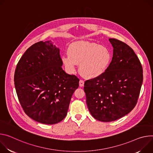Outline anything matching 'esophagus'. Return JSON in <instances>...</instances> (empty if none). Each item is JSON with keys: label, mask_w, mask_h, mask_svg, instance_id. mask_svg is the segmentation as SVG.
I'll return each mask as SVG.
<instances>
[{"label": "esophagus", "mask_w": 153, "mask_h": 153, "mask_svg": "<svg viewBox=\"0 0 153 153\" xmlns=\"http://www.w3.org/2000/svg\"><path fill=\"white\" fill-rule=\"evenodd\" d=\"M84 81L83 80H80L79 82V85L80 87H83L84 86Z\"/></svg>", "instance_id": "1"}]
</instances>
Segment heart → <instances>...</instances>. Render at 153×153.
<instances>
[{"label":"heart","mask_w":153,"mask_h":153,"mask_svg":"<svg viewBox=\"0 0 153 153\" xmlns=\"http://www.w3.org/2000/svg\"><path fill=\"white\" fill-rule=\"evenodd\" d=\"M68 55L62 56L66 71L73 74L79 64V73L86 78L94 79L103 75L111 62L112 53L105 45L94 42L79 41L71 44Z\"/></svg>","instance_id":"1"}]
</instances>
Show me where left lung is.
Returning a JSON list of instances; mask_svg holds the SVG:
<instances>
[{
  "mask_svg": "<svg viewBox=\"0 0 153 153\" xmlns=\"http://www.w3.org/2000/svg\"><path fill=\"white\" fill-rule=\"evenodd\" d=\"M113 57L106 71L84 82L86 103L98 121L119 119L135 106L143 82V69L134 50L126 44L109 39Z\"/></svg>",
  "mask_w": 153,
  "mask_h": 153,
  "instance_id": "1",
  "label": "left lung"
}]
</instances>
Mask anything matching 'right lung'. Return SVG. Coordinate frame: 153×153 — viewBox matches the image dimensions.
<instances>
[{"mask_svg": "<svg viewBox=\"0 0 153 153\" xmlns=\"http://www.w3.org/2000/svg\"><path fill=\"white\" fill-rule=\"evenodd\" d=\"M59 48L51 41L30 47L17 64L14 86L25 113L38 122L53 125L65 117L79 79L62 69Z\"/></svg>", "mask_w": 153, "mask_h": 153, "instance_id": "obj_1", "label": "right lung"}]
</instances>
